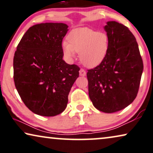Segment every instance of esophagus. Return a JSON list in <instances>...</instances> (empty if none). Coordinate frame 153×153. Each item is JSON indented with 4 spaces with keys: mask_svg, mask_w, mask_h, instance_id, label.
<instances>
[{
    "mask_svg": "<svg viewBox=\"0 0 153 153\" xmlns=\"http://www.w3.org/2000/svg\"><path fill=\"white\" fill-rule=\"evenodd\" d=\"M79 76H85L86 74H87V73H86L85 69H83V68H81V69L79 70Z\"/></svg>",
    "mask_w": 153,
    "mask_h": 153,
    "instance_id": "esophagus-1",
    "label": "esophagus"
}]
</instances>
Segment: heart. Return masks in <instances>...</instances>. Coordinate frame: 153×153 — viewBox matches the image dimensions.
<instances>
[{
	"label": "heart",
	"instance_id": "1",
	"mask_svg": "<svg viewBox=\"0 0 153 153\" xmlns=\"http://www.w3.org/2000/svg\"><path fill=\"white\" fill-rule=\"evenodd\" d=\"M67 43L62 48L68 59L74 57V52L79 53V57L84 65L95 67L106 57L109 49V37L106 33H98L88 27L73 30L66 36Z\"/></svg>",
	"mask_w": 153,
	"mask_h": 153
}]
</instances>
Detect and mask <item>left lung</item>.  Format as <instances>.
I'll list each match as a JSON object with an SVG mask.
<instances>
[{
	"label": "left lung",
	"mask_w": 153,
	"mask_h": 153,
	"mask_svg": "<svg viewBox=\"0 0 153 153\" xmlns=\"http://www.w3.org/2000/svg\"><path fill=\"white\" fill-rule=\"evenodd\" d=\"M108 52L96 67L88 70L89 96L94 106L105 113L126 108L137 97L143 70L136 39L126 25L108 21Z\"/></svg>",
	"instance_id": "left-lung-1"
}]
</instances>
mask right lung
<instances>
[{"label": "right lung", "mask_w": 153, "mask_h": 153, "mask_svg": "<svg viewBox=\"0 0 153 153\" xmlns=\"http://www.w3.org/2000/svg\"><path fill=\"white\" fill-rule=\"evenodd\" d=\"M62 23L34 25L24 34L14 57V81L21 100L36 114L54 117L67 106L79 68L63 60Z\"/></svg>", "instance_id": "right-lung-1"}]
</instances>
